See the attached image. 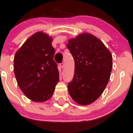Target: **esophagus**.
I'll list each match as a JSON object with an SVG mask.
<instances>
[{
	"label": "esophagus",
	"instance_id": "obj_1",
	"mask_svg": "<svg viewBox=\"0 0 133 133\" xmlns=\"http://www.w3.org/2000/svg\"><path fill=\"white\" fill-rule=\"evenodd\" d=\"M61 68L63 69L64 68V65H65V64H64V62H62L61 64Z\"/></svg>",
	"mask_w": 133,
	"mask_h": 133
}]
</instances>
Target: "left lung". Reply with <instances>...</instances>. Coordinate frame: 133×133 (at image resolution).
<instances>
[{
    "mask_svg": "<svg viewBox=\"0 0 133 133\" xmlns=\"http://www.w3.org/2000/svg\"><path fill=\"white\" fill-rule=\"evenodd\" d=\"M67 47L75 62L74 77L68 86L69 95L79 104L89 105L99 97L108 84L112 54L99 39L88 32L69 39Z\"/></svg>",
    "mask_w": 133,
    "mask_h": 133,
    "instance_id": "obj_1",
    "label": "left lung"
}]
</instances>
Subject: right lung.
Masks as SVG:
<instances>
[{
  "label": "right lung",
  "instance_id": "add662e5",
  "mask_svg": "<svg viewBox=\"0 0 133 133\" xmlns=\"http://www.w3.org/2000/svg\"><path fill=\"white\" fill-rule=\"evenodd\" d=\"M52 37L39 31L25 41L14 59V71L20 89L28 99L43 103L52 96L59 72L54 62Z\"/></svg>",
  "mask_w": 133,
  "mask_h": 133
}]
</instances>
